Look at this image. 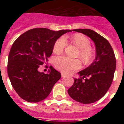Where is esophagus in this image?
<instances>
[{
	"label": "esophagus",
	"mask_w": 124,
	"mask_h": 124,
	"mask_svg": "<svg viewBox=\"0 0 124 124\" xmlns=\"http://www.w3.org/2000/svg\"><path fill=\"white\" fill-rule=\"evenodd\" d=\"M66 76V74H64V73H61V77L64 78Z\"/></svg>",
	"instance_id": "esophagus-1"
}]
</instances>
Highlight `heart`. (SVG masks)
I'll list each match as a JSON object with an SVG mask.
<instances>
[{
    "instance_id": "1",
    "label": "heart",
    "mask_w": 124,
    "mask_h": 124,
    "mask_svg": "<svg viewBox=\"0 0 124 124\" xmlns=\"http://www.w3.org/2000/svg\"><path fill=\"white\" fill-rule=\"evenodd\" d=\"M71 41L79 48L78 56L79 57L84 63H89L93 61L95 52L91 46L90 40L87 37L82 34H75L71 38ZM67 45L66 38L63 36L60 37L54 42L53 51L56 54H60L63 53ZM53 62L56 68L64 73H70L74 70H78L81 66L79 60H73L65 56L56 57Z\"/></svg>"
}]
</instances>
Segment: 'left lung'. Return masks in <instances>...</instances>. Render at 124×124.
Returning a JSON list of instances; mask_svg holds the SVG:
<instances>
[{"instance_id": "8db88e82", "label": "left lung", "mask_w": 124, "mask_h": 124, "mask_svg": "<svg viewBox=\"0 0 124 124\" xmlns=\"http://www.w3.org/2000/svg\"><path fill=\"white\" fill-rule=\"evenodd\" d=\"M73 30L91 38L96 45V56L89 67L79 72V77L74 78L68 93L76 101L91 104L101 99L109 90L116 70V56L109 41L96 31L90 29Z\"/></svg>"}]
</instances>
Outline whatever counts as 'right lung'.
Here are the masks:
<instances>
[{
	"label": "right lung",
	"instance_id": "right-lung-1",
	"mask_svg": "<svg viewBox=\"0 0 124 124\" xmlns=\"http://www.w3.org/2000/svg\"><path fill=\"white\" fill-rule=\"evenodd\" d=\"M71 30H29L14 41L8 58L7 72L14 89L22 99L38 102L48 97L61 73L50 66L48 74L38 69L48 61L58 38Z\"/></svg>",
	"mask_w": 124,
	"mask_h": 124
}]
</instances>
